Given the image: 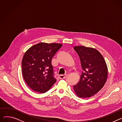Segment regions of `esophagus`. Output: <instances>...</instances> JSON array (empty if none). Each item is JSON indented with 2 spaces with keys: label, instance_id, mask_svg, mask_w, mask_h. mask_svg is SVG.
I'll use <instances>...</instances> for the list:
<instances>
[{
  "label": "esophagus",
  "instance_id": "1",
  "mask_svg": "<svg viewBox=\"0 0 122 122\" xmlns=\"http://www.w3.org/2000/svg\"><path fill=\"white\" fill-rule=\"evenodd\" d=\"M67 76V75H60L59 76V78L60 79H64Z\"/></svg>",
  "mask_w": 122,
  "mask_h": 122
}]
</instances>
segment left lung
<instances>
[{
  "mask_svg": "<svg viewBox=\"0 0 122 122\" xmlns=\"http://www.w3.org/2000/svg\"><path fill=\"white\" fill-rule=\"evenodd\" d=\"M74 48L79 56L83 70L79 81L74 86V91L80 98H89L101 90L106 82L107 64L102 55L95 48L84 46Z\"/></svg>",
  "mask_w": 122,
  "mask_h": 122,
  "instance_id": "left-lung-1",
  "label": "left lung"
}]
</instances>
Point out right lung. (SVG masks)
Masks as SVG:
<instances>
[{"instance_id": "1", "label": "right lung", "mask_w": 122, "mask_h": 122, "mask_svg": "<svg viewBox=\"0 0 122 122\" xmlns=\"http://www.w3.org/2000/svg\"><path fill=\"white\" fill-rule=\"evenodd\" d=\"M62 44L40 43L24 53L21 62L23 78L32 90L45 93L56 81L51 59Z\"/></svg>"}]
</instances>
